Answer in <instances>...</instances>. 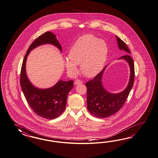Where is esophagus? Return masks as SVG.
<instances>
[{"label": "esophagus", "instance_id": "esophagus-1", "mask_svg": "<svg viewBox=\"0 0 158 158\" xmlns=\"http://www.w3.org/2000/svg\"><path fill=\"white\" fill-rule=\"evenodd\" d=\"M74 84H75V85H81V84H82V81H81L79 80V79H77V80H75V81H74Z\"/></svg>", "mask_w": 158, "mask_h": 158}]
</instances>
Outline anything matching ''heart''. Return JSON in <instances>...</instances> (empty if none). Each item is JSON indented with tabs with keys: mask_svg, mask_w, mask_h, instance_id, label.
<instances>
[{
	"mask_svg": "<svg viewBox=\"0 0 158 158\" xmlns=\"http://www.w3.org/2000/svg\"><path fill=\"white\" fill-rule=\"evenodd\" d=\"M109 48L107 43L93 35L85 34L79 37L68 52L64 66L70 74L76 75L80 64L82 73L89 77L98 75L106 64Z\"/></svg>",
	"mask_w": 158,
	"mask_h": 158,
	"instance_id": "1",
	"label": "heart"
}]
</instances>
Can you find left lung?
<instances>
[{
  "instance_id": "8db88e82",
  "label": "left lung",
  "mask_w": 158,
  "mask_h": 158,
  "mask_svg": "<svg viewBox=\"0 0 158 158\" xmlns=\"http://www.w3.org/2000/svg\"><path fill=\"white\" fill-rule=\"evenodd\" d=\"M118 48L121 51L131 53L127 45L116 35ZM118 59H124L127 61L130 67V78L127 87L119 93H110L103 87L102 82L103 74L106 67L85 83L87 87V105L90 113L97 118H104L114 114L119 111L124 105L132 88L135 77V67L132 58L129 55L121 56Z\"/></svg>"
}]
</instances>
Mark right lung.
<instances>
[{"instance_id": "right-lung-1", "label": "right lung", "mask_w": 158, "mask_h": 158, "mask_svg": "<svg viewBox=\"0 0 158 158\" xmlns=\"http://www.w3.org/2000/svg\"><path fill=\"white\" fill-rule=\"evenodd\" d=\"M44 44H51L61 52V46L55 34L50 31L40 35L30 45L25 56L22 65L20 83L22 92L34 113L46 119L58 117L65 109L69 92L73 88V81H59L48 89H39L32 85L26 73V63L30 51Z\"/></svg>"}]
</instances>
